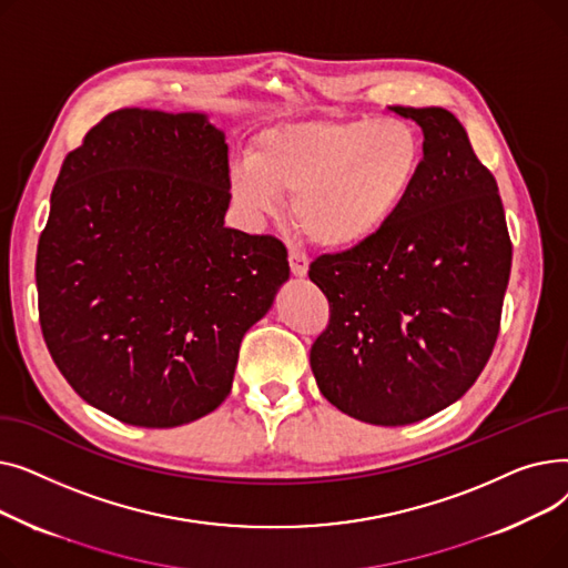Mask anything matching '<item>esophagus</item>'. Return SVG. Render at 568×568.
Wrapping results in <instances>:
<instances>
[{
    "instance_id": "1",
    "label": "esophagus",
    "mask_w": 568,
    "mask_h": 568,
    "mask_svg": "<svg viewBox=\"0 0 568 568\" xmlns=\"http://www.w3.org/2000/svg\"><path fill=\"white\" fill-rule=\"evenodd\" d=\"M308 255L302 248H290V268L294 276H306L308 272Z\"/></svg>"
}]
</instances>
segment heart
<instances>
[{
    "label": "heart",
    "instance_id": "1",
    "mask_svg": "<svg viewBox=\"0 0 568 568\" xmlns=\"http://www.w3.org/2000/svg\"><path fill=\"white\" fill-rule=\"evenodd\" d=\"M422 170V140L400 119H320L257 138L230 172L234 197L272 214L292 197L300 230L317 246L368 244L407 202Z\"/></svg>",
    "mask_w": 568,
    "mask_h": 568
}]
</instances>
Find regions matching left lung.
I'll list each match as a JSON object with an SVG mask.
<instances>
[{"label": "left lung", "mask_w": 568, "mask_h": 568, "mask_svg": "<svg viewBox=\"0 0 568 568\" xmlns=\"http://www.w3.org/2000/svg\"><path fill=\"white\" fill-rule=\"evenodd\" d=\"M424 131V161L368 244L311 262L329 324L311 347L322 396L354 419L407 426L449 407L486 368L511 274L493 172L444 108H392Z\"/></svg>", "instance_id": "1"}]
</instances>
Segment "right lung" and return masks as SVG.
I'll return each mask as SVG.
<instances>
[{
    "label": "right lung",
    "mask_w": 568,
    "mask_h": 568,
    "mask_svg": "<svg viewBox=\"0 0 568 568\" xmlns=\"http://www.w3.org/2000/svg\"><path fill=\"white\" fill-rule=\"evenodd\" d=\"M230 197L225 135L204 114L114 110L67 154L37 287L82 400L174 428L227 398L244 334L290 276L281 239L223 225Z\"/></svg>",
    "instance_id": "right-lung-1"
}]
</instances>
